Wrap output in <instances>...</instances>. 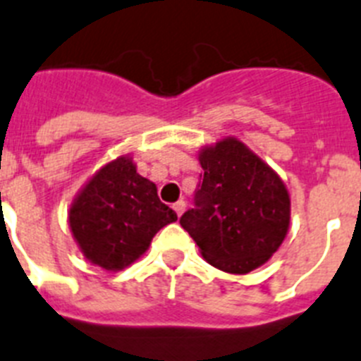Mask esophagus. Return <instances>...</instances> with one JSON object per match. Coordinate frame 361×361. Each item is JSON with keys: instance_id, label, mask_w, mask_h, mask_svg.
<instances>
[{"instance_id": "1", "label": "esophagus", "mask_w": 361, "mask_h": 361, "mask_svg": "<svg viewBox=\"0 0 361 361\" xmlns=\"http://www.w3.org/2000/svg\"><path fill=\"white\" fill-rule=\"evenodd\" d=\"M185 207H187V203H185L183 200H180V202H176V203H174V205H172V209L176 211L178 216H181L185 212Z\"/></svg>"}]
</instances>
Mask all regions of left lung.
I'll use <instances>...</instances> for the list:
<instances>
[{
	"label": "left lung",
	"mask_w": 361,
	"mask_h": 361,
	"mask_svg": "<svg viewBox=\"0 0 361 361\" xmlns=\"http://www.w3.org/2000/svg\"><path fill=\"white\" fill-rule=\"evenodd\" d=\"M194 209L180 218L212 267L247 274L283 243L290 198L280 176L236 137L200 150Z\"/></svg>",
	"instance_id": "obj_1"
}]
</instances>
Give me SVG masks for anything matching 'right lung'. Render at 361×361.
<instances>
[{
    "label": "right lung",
    "mask_w": 361,
    "mask_h": 361,
    "mask_svg": "<svg viewBox=\"0 0 361 361\" xmlns=\"http://www.w3.org/2000/svg\"><path fill=\"white\" fill-rule=\"evenodd\" d=\"M156 185L136 172L128 156L99 169L81 189L68 225L81 252L105 271H121L149 249L159 228L176 221Z\"/></svg>",
    "instance_id": "obj_1"
}]
</instances>
